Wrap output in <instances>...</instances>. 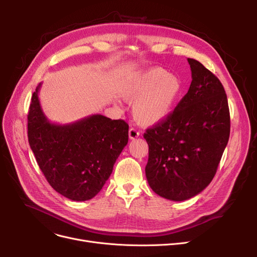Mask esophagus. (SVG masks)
Wrapping results in <instances>:
<instances>
[{
  "instance_id": "34e87169",
  "label": "esophagus",
  "mask_w": 257,
  "mask_h": 257,
  "mask_svg": "<svg viewBox=\"0 0 257 257\" xmlns=\"http://www.w3.org/2000/svg\"><path fill=\"white\" fill-rule=\"evenodd\" d=\"M128 134H129V139H130V140H136L137 138L140 137V132L137 131L134 128H131V129L129 130V133H128Z\"/></svg>"
}]
</instances>
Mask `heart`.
I'll use <instances>...</instances> for the list:
<instances>
[{
	"mask_svg": "<svg viewBox=\"0 0 257 257\" xmlns=\"http://www.w3.org/2000/svg\"><path fill=\"white\" fill-rule=\"evenodd\" d=\"M183 92L181 79L163 67H150L127 77L119 93L132 105L134 119L142 126H155L167 119Z\"/></svg>",
	"mask_w": 257,
	"mask_h": 257,
	"instance_id": "b5f03b06",
	"label": "heart"
}]
</instances>
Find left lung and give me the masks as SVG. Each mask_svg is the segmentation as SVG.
Segmentation results:
<instances>
[{
  "label": "left lung",
  "instance_id": "8db88e82",
  "mask_svg": "<svg viewBox=\"0 0 257 257\" xmlns=\"http://www.w3.org/2000/svg\"><path fill=\"white\" fill-rule=\"evenodd\" d=\"M192 83L172 114L147 129L146 177L158 196L184 201L211 182L230 134V114L221 81L187 58Z\"/></svg>",
  "mask_w": 257,
  "mask_h": 257
}]
</instances>
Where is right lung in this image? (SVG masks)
I'll return each mask as SVG.
<instances>
[{
    "label": "right lung",
    "instance_id": "add662e5",
    "mask_svg": "<svg viewBox=\"0 0 257 257\" xmlns=\"http://www.w3.org/2000/svg\"><path fill=\"white\" fill-rule=\"evenodd\" d=\"M39 83L28 113V140L37 164L50 185L73 201L96 196L128 143L129 126L123 119L93 114L58 125L45 115L38 99Z\"/></svg>",
    "mask_w": 257,
    "mask_h": 257
}]
</instances>
